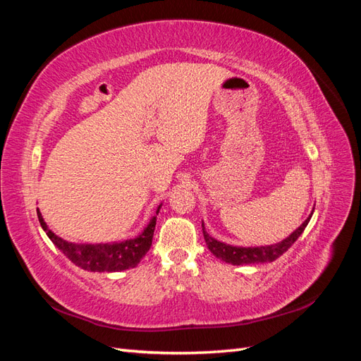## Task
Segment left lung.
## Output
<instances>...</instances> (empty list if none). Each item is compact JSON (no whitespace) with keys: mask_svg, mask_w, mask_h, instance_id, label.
Instances as JSON below:
<instances>
[{"mask_svg":"<svg viewBox=\"0 0 361 361\" xmlns=\"http://www.w3.org/2000/svg\"><path fill=\"white\" fill-rule=\"evenodd\" d=\"M312 217V216H310ZM310 217L304 221V224L299 226L293 234H290L286 240H282L279 243L274 245H268V247H231V245L221 243L206 233L204 225L203 226V235L206 245H208L209 251L217 259H221L226 264H233V265H248V264H264V262H273V260L282 256L291 245H293L298 237L302 234V231L307 226L310 221Z\"/></svg>","mask_w":361,"mask_h":361,"instance_id":"1","label":"left lung"}]
</instances>
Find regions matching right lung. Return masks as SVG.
Listing matches in <instances>:
<instances>
[{
	"label": "right lung",
	"mask_w": 361,
	"mask_h": 361,
	"mask_svg": "<svg viewBox=\"0 0 361 361\" xmlns=\"http://www.w3.org/2000/svg\"><path fill=\"white\" fill-rule=\"evenodd\" d=\"M158 214V211H157ZM38 221L48 234L52 243L71 260L73 264L88 271H121L127 268H133L141 262V259L147 255L152 247L153 231H155L157 217L150 220L147 228L144 229L136 239L126 240L121 243H97V245H80L66 242L62 237L54 234L46 226L40 211L37 209Z\"/></svg>",
	"instance_id": "1"
}]
</instances>
